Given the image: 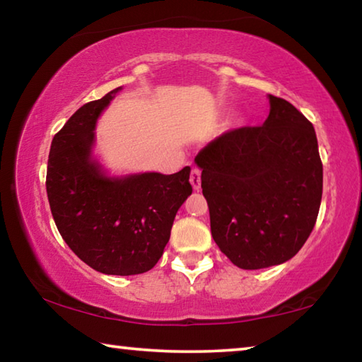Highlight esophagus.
<instances>
[{
  "label": "esophagus",
  "instance_id": "esophagus-1",
  "mask_svg": "<svg viewBox=\"0 0 362 362\" xmlns=\"http://www.w3.org/2000/svg\"><path fill=\"white\" fill-rule=\"evenodd\" d=\"M189 183L194 189H199L201 187V170L198 168H193L192 173H189Z\"/></svg>",
  "mask_w": 362,
  "mask_h": 362
}]
</instances>
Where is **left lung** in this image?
Returning a JSON list of instances; mask_svg holds the SVG:
<instances>
[{"label":"left lung","instance_id":"obj_1","mask_svg":"<svg viewBox=\"0 0 362 362\" xmlns=\"http://www.w3.org/2000/svg\"><path fill=\"white\" fill-rule=\"evenodd\" d=\"M218 249L243 269L284 263L313 231L322 198L315 127L269 95L263 126L226 131L194 158Z\"/></svg>","mask_w":362,"mask_h":362}]
</instances>
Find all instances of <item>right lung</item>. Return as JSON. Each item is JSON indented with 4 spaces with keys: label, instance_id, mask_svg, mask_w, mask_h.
I'll return each mask as SVG.
<instances>
[{
    "label": "right lung",
    "instance_id": "right-lung-1",
    "mask_svg": "<svg viewBox=\"0 0 362 362\" xmlns=\"http://www.w3.org/2000/svg\"><path fill=\"white\" fill-rule=\"evenodd\" d=\"M121 88L86 103L52 139L46 189L64 241L95 272L131 276L151 269L193 188L189 168L110 179L94 161L95 122Z\"/></svg>",
    "mask_w": 362,
    "mask_h": 362
}]
</instances>
